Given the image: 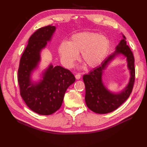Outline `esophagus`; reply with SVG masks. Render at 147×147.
Here are the masks:
<instances>
[{
	"label": "esophagus",
	"instance_id": "obj_1",
	"mask_svg": "<svg viewBox=\"0 0 147 147\" xmlns=\"http://www.w3.org/2000/svg\"><path fill=\"white\" fill-rule=\"evenodd\" d=\"M75 78L76 80H80L81 78V74H76L75 75Z\"/></svg>",
	"mask_w": 147,
	"mask_h": 147
}]
</instances>
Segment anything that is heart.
I'll return each instance as SVG.
<instances>
[{"mask_svg":"<svg viewBox=\"0 0 147 147\" xmlns=\"http://www.w3.org/2000/svg\"><path fill=\"white\" fill-rule=\"evenodd\" d=\"M107 37L93 32H83L72 36L69 42H62L59 48L61 61L71 67L81 53V58L88 67H94L104 60L109 49Z\"/></svg>","mask_w":147,"mask_h":147,"instance_id":"heart-1","label":"heart"}]
</instances>
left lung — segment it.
<instances>
[{
    "instance_id": "1",
    "label": "left lung",
    "mask_w": 147,
    "mask_h": 147,
    "mask_svg": "<svg viewBox=\"0 0 147 147\" xmlns=\"http://www.w3.org/2000/svg\"><path fill=\"white\" fill-rule=\"evenodd\" d=\"M123 37L115 52L109 55L100 65L83 77L85 85L86 104L95 113L107 114L115 111L129 98L132 92L135 80V59L129 46L126 45L125 36L123 35ZM119 55H123L127 57L130 78L129 84L123 91L115 94L109 91L103 85L102 73L108 64Z\"/></svg>"
}]
</instances>
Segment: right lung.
I'll use <instances>...</instances> for the list:
<instances>
[{"instance_id":"obj_1","label":"right lung","mask_w":147,"mask_h":147,"mask_svg":"<svg viewBox=\"0 0 147 147\" xmlns=\"http://www.w3.org/2000/svg\"><path fill=\"white\" fill-rule=\"evenodd\" d=\"M55 31V26L49 25L37 30L30 36L18 69L21 97L31 110L40 115H51L59 110L65 91L76 80L69 70L52 64L42 73L39 82H33L31 78L40 61V52Z\"/></svg>"}]
</instances>
